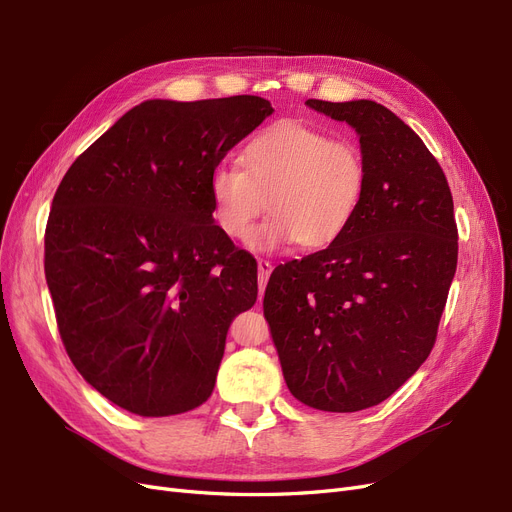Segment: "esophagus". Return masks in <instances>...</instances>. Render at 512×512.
Instances as JSON below:
<instances>
[{"mask_svg": "<svg viewBox=\"0 0 512 512\" xmlns=\"http://www.w3.org/2000/svg\"><path fill=\"white\" fill-rule=\"evenodd\" d=\"M257 268H259V295L263 297V291H265V284H268V278L274 270V265L268 261V259H259L257 261Z\"/></svg>", "mask_w": 512, "mask_h": 512, "instance_id": "obj_1", "label": "esophagus"}]
</instances>
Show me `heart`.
Segmentation results:
<instances>
[{
  "mask_svg": "<svg viewBox=\"0 0 512 512\" xmlns=\"http://www.w3.org/2000/svg\"><path fill=\"white\" fill-rule=\"evenodd\" d=\"M240 163H219L209 177L213 217L232 240L247 238L265 205L272 215L251 247L274 251L299 242L324 249L341 238L368 182L364 154L351 140L301 121H280L242 148Z\"/></svg>",
  "mask_w": 512,
  "mask_h": 512,
  "instance_id": "heart-1",
  "label": "heart"
}]
</instances>
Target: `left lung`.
I'll use <instances>...</instances> for the list:
<instances>
[{
  "mask_svg": "<svg viewBox=\"0 0 512 512\" xmlns=\"http://www.w3.org/2000/svg\"><path fill=\"white\" fill-rule=\"evenodd\" d=\"M360 136L368 182L349 228L272 272L263 297L284 381L301 404L358 412L429 358L458 261L446 175L416 133L372 100H307Z\"/></svg>",
  "mask_w": 512,
  "mask_h": 512,
  "instance_id": "obj_1",
  "label": "left lung"
}]
</instances>
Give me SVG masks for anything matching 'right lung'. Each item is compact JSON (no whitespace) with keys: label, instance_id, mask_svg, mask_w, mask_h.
Instances as JSON below:
<instances>
[{"label":"right lung","instance_id":"right-lung-1","mask_svg":"<svg viewBox=\"0 0 512 512\" xmlns=\"http://www.w3.org/2000/svg\"><path fill=\"white\" fill-rule=\"evenodd\" d=\"M272 113L259 96L146 100L54 194L43 268L62 345L131 414L207 402L228 328L257 301V261L213 221L209 177Z\"/></svg>","mask_w":512,"mask_h":512}]
</instances>
